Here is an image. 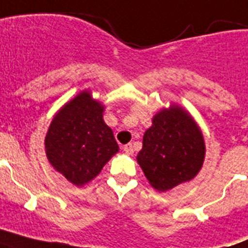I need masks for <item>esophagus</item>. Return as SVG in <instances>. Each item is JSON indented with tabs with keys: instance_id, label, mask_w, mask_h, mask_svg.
I'll return each instance as SVG.
<instances>
[{
	"instance_id": "esophagus-1",
	"label": "esophagus",
	"mask_w": 248,
	"mask_h": 248,
	"mask_svg": "<svg viewBox=\"0 0 248 248\" xmlns=\"http://www.w3.org/2000/svg\"><path fill=\"white\" fill-rule=\"evenodd\" d=\"M124 153H127V155H132L134 153V148H132L131 144H126V145H124Z\"/></svg>"
}]
</instances>
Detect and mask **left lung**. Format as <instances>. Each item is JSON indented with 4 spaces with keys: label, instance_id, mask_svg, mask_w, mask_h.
<instances>
[{
    "label": "left lung",
    "instance_id": "left-lung-1",
    "mask_svg": "<svg viewBox=\"0 0 248 248\" xmlns=\"http://www.w3.org/2000/svg\"><path fill=\"white\" fill-rule=\"evenodd\" d=\"M203 135L192 116L176 104L159 110L143 138L138 163L159 192L192 180L203 165Z\"/></svg>",
    "mask_w": 248,
    "mask_h": 248
}]
</instances>
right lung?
I'll return each instance as SVG.
<instances>
[{
    "instance_id": "right-lung-1",
    "label": "right lung",
    "mask_w": 248,
    "mask_h": 248,
    "mask_svg": "<svg viewBox=\"0 0 248 248\" xmlns=\"http://www.w3.org/2000/svg\"><path fill=\"white\" fill-rule=\"evenodd\" d=\"M103 112L85 90L56 113L45 138L48 162L77 186L96 177L120 149Z\"/></svg>"
}]
</instances>
